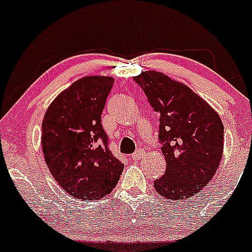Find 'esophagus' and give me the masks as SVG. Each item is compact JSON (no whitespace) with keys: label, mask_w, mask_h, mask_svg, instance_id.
<instances>
[{"label":"esophagus","mask_w":252,"mask_h":252,"mask_svg":"<svg viewBox=\"0 0 252 252\" xmlns=\"http://www.w3.org/2000/svg\"><path fill=\"white\" fill-rule=\"evenodd\" d=\"M143 155H144V150L143 149H138L136 153L132 155V159H134V161H137V159H139L140 158H143Z\"/></svg>","instance_id":"obj_1"}]
</instances>
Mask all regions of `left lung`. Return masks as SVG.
<instances>
[{
  "mask_svg": "<svg viewBox=\"0 0 252 252\" xmlns=\"http://www.w3.org/2000/svg\"><path fill=\"white\" fill-rule=\"evenodd\" d=\"M134 82L159 113L158 139L167 168L154 181L169 201H186L213 179L223 153V125L218 113L185 84L156 71Z\"/></svg>",
  "mask_w": 252,
  "mask_h": 252,
  "instance_id": "obj_1",
  "label": "left lung"
}]
</instances>
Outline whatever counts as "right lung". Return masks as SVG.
Here are the masks:
<instances>
[{"label":"right lung","instance_id":"obj_1","mask_svg":"<svg viewBox=\"0 0 252 252\" xmlns=\"http://www.w3.org/2000/svg\"><path fill=\"white\" fill-rule=\"evenodd\" d=\"M114 78L88 75L58 94L42 123L45 163L72 197L97 201L113 191L124 163L108 149L101 124Z\"/></svg>","mask_w":252,"mask_h":252}]
</instances>
